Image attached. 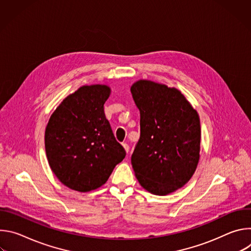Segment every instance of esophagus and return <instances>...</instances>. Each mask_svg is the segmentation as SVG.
I'll return each mask as SVG.
<instances>
[{
    "instance_id": "1",
    "label": "esophagus",
    "mask_w": 251,
    "mask_h": 251,
    "mask_svg": "<svg viewBox=\"0 0 251 251\" xmlns=\"http://www.w3.org/2000/svg\"><path fill=\"white\" fill-rule=\"evenodd\" d=\"M123 147H124V149H125L126 153H129V150H130L129 145H128V144H126V143H124V144H123Z\"/></svg>"
}]
</instances>
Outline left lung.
I'll return each instance as SVG.
<instances>
[{
  "mask_svg": "<svg viewBox=\"0 0 251 251\" xmlns=\"http://www.w3.org/2000/svg\"><path fill=\"white\" fill-rule=\"evenodd\" d=\"M140 111V138L131 163L140 185L165 196L185 186L194 175L201 144L198 112L176 88L149 80L131 87Z\"/></svg>",
  "mask_w": 251,
  "mask_h": 251,
  "instance_id": "8db88e82",
  "label": "left lung"
}]
</instances>
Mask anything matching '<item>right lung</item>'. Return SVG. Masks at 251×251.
<instances>
[{"label": "right lung", "instance_id": "right-lung-1", "mask_svg": "<svg viewBox=\"0 0 251 251\" xmlns=\"http://www.w3.org/2000/svg\"><path fill=\"white\" fill-rule=\"evenodd\" d=\"M110 88L85 85L68 95L50 118L45 134L49 164L66 187L89 192L106 183L126 156L103 105Z\"/></svg>", "mask_w": 251, "mask_h": 251}]
</instances>
